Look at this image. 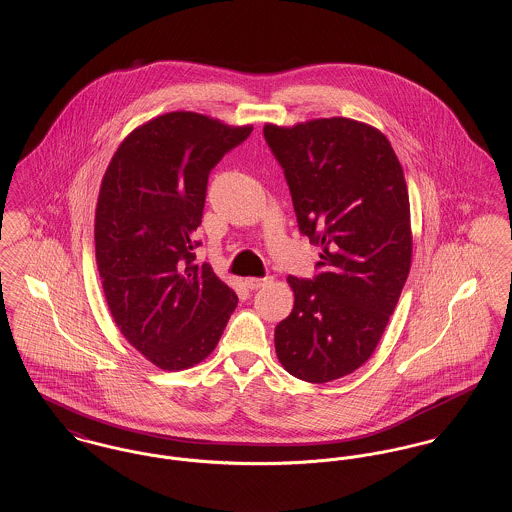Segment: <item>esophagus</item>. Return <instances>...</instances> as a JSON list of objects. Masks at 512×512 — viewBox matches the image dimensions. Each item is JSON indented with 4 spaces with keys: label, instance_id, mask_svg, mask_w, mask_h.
<instances>
[{
    "label": "esophagus",
    "instance_id": "1",
    "mask_svg": "<svg viewBox=\"0 0 512 512\" xmlns=\"http://www.w3.org/2000/svg\"><path fill=\"white\" fill-rule=\"evenodd\" d=\"M268 283H271V277H246V279H244V285H246L250 291L260 289V287H264V285H268Z\"/></svg>",
    "mask_w": 512,
    "mask_h": 512
}]
</instances>
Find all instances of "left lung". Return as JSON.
Returning <instances> with one entry per match:
<instances>
[{
	"label": "left lung",
	"instance_id": "obj_1",
	"mask_svg": "<svg viewBox=\"0 0 512 512\" xmlns=\"http://www.w3.org/2000/svg\"><path fill=\"white\" fill-rule=\"evenodd\" d=\"M264 136L300 233L322 248L314 279L287 277L295 306L275 327L277 358L302 381L349 376L376 350L410 271L403 167L381 131L347 117L268 123Z\"/></svg>",
	"mask_w": 512,
	"mask_h": 512
}]
</instances>
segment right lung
Listing matches in <instances>:
<instances>
[{
  "label": "right lung",
  "mask_w": 512,
  "mask_h": 512,
  "mask_svg": "<svg viewBox=\"0 0 512 512\" xmlns=\"http://www.w3.org/2000/svg\"><path fill=\"white\" fill-rule=\"evenodd\" d=\"M252 133L219 119L171 111L119 144L98 194L94 243L109 312L154 366L177 372L216 349L239 298L210 264H198L210 171Z\"/></svg>",
  "instance_id": "right-lung-1"
}]
</instances>
